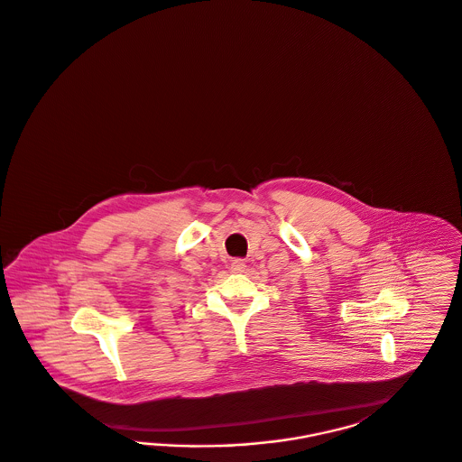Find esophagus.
Here are the masks:
<instances>
[{
  "instance_id": "1",
  "label": "esophagus",
  "mask_w": 462,
  "mask_h": 462,
  "mask_svg": "<svg viewBox=\"0 0 462 462\" xmlns=\"http://www.w3.org/2000/svg\"><path fill=\"white\" fill-rule=\"evenodd\" d=\"M230 270H232V273H244L245 271V263L242 259H234L232 264H230Z\"/></svg>"
}]
</instances>
